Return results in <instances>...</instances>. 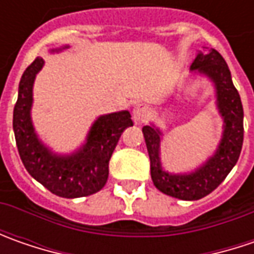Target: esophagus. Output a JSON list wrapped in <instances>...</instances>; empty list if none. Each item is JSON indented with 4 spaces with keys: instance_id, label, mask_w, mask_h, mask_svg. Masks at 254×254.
Segmentation results:
<instances>
[{
    "instance_id": "obj_1",
    "label": "esophagus",
    "mask_w": 254,
    "mask_h": 254,
    "mask_svg": "<svg viewBox=\"0 0 254 254\" xmlns=\"http://www.w3.org/2000/svg\"><path fill=\"white\" fill-rule=\"evenodd\" d=\"M148 117V109L144 104H138L132 109V120L135 124L145 122V119Z\"/></svg>"
}]
</instances>
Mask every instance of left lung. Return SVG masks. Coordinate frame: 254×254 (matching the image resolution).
Instances as JSON below:
<instances>
[{
  "label": "left lung",
  "instance_id": "left-lung-1",
  "mask_svg": "<svg viewBox=\"0 0 254 254\" xmlns=\"http://www.w3.org/2000/svg\"><path fill=\"white\" fill-rule=\"evenodd\" d=\"M190 70L206 76L215 87L216 109L223 120V131L213 155L190 172H168L161 164L164 134L152 123L142 127L151 162V180L155 188L165 195L182 200H198L216 190L236 165L243 144V106L222 55L215 49L206 52L199 51L190 64Z\"/></svg>",
  "mask_w": 254,
  "mask_h": 254
}]
</instances>
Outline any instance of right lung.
<instances>
[{
  "mask_svg": "<svg viewBox=\"0 0 254 254\" xmlns=\"http://www.w3.org/2000/svg\"><path fill=\"white\" fill-rule=\"evenodd\" d=\"M69 45L51 49L62 52ZM44 59L36 58L26 67L18 87L12 127L19 157L26 171L46 190L62 198H82L102 190L109 178V161L127 127L131 116L127 110L97 117L86 135L82 147L70 154L52 151L35 131L31 110L34 103V83L44 66Z\"/></svg>",
  "mask_w": 254,
  "mask_h": 254,
  "instance_id": "obj_1",
  "label": "right lung"
}]
</instances>
